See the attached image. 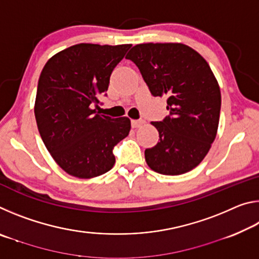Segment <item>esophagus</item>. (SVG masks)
<instances>
[{
    "label": "esophagus",
    "instance_id": "1",
    "mask_svg": "<svg viewBox=\"0 0 259 259\" xmlns=\"http://www.w3.org/2000/svg\"><path fill=\"white\" fill-rule=\"evenodd\" d=\"M144 123H145L144 120H131V126L133 128H140Z\"/></svg>",
    "mask_w": 259,
    "mask_h": 259
}]
</instances>
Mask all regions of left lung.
<instances>
[{"label": "left lung", "instance_id": "8db88e82", "mask_svg": "<svg viewBox=\"0 0 259 259\" xmlns=\"http://www.w3.org/2000/svg\"><path fill=\"white\" fill-rule=\"evenodd\" d=\"M139 68L154 97L168 96L169 115L152 122L159 143L146 148L155 172L177 176L198 166L217 135L221 89L209 64L183 43H143L125 56Z\"/></svg>", "mask_w": 259, "mask_h": 259}]
</instances>
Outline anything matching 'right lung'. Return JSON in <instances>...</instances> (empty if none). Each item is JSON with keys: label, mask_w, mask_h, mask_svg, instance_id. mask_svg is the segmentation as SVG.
Here are the masks:
<instances>
[{"label": "right lung", "mask_w": 259, "mask_h": 259, "mask_svg": "<svg viewBox=\"0 0 259 259\" xmlns=\"http://www.w3.org/2000/svg\"><path fill=\"white\" fill-rule=\"evenodd\" d=\"M130 47L80 43L52 56L42 69L34 106L38 133L71 176L89 179L109 171L114 146L129 135L128 117L99 115L93 106Z\"/></svg>", "instance_id": "obj_1"}]
</instances>
